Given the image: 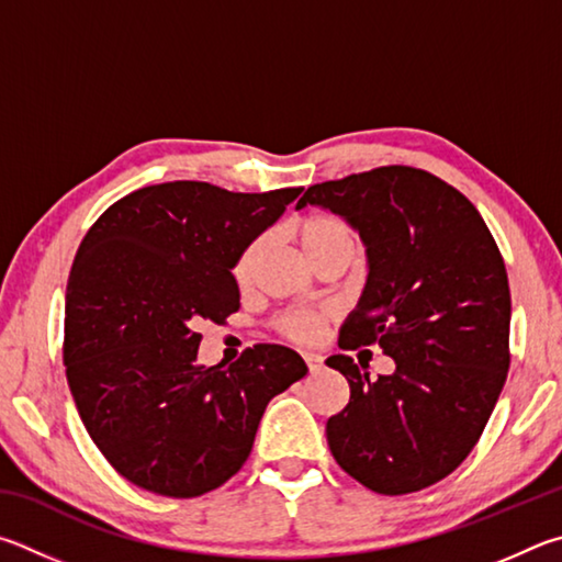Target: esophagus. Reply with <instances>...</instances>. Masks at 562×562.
<instances>
[{
  "instance_id": "34e87169",
  "label": "esophagus",
  "mask_w": 562,
  "mask_h": 562,
  "mask_svg": "<svg viewBox=\"0 0 562 562\" xmlns=\"http://www.w3.org/2000/svg\"><path fill=\"white\" fill-rule=\"evenodd\" d=\"M303 360H306V366L311 372H321L323 370V356H318V352H303Z\"/></svg>"
}]
</instances>
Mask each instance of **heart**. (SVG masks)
<instances>
[{"label":"heart","mask_w":562,"mask_h":562,"mask_svg":"<svg viewBox=\"0 0 562 562\" xmlns=\"http://www.w3.org/2000/svg\"><path fill=\"white\" fill-rule=\"evenodd\" d=\"M296 239H299L301 249L306 256L316 254L321 249H328V246H356L350 226L342 220H338V216H333V214H311V216H306V220L299 224ZM256 254H259V241L251 244L249 249L241 254L239 263H236V276L249 273ZM323 321H326V313L296 311V313H289V316H283L279 326L291 340L313 342L321 336Z\"/></svg>","instance_id":"1"}]
</instances>
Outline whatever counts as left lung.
Returning <instances> with one entry per match:
<instances>
[{
	"label": "left lung",
	"instance_id": "left-lung-1",
	"mask_svg": "<svg viewBox=\"0 0 562 562\" xmlns=\"http://www.w3.org/2000/svg\"><path fill=\"white\" fill-rule=\"evenodd\" d=\"M323 206L360 234L368 281L338 346L380 342L392 375L352 358L348 407L326 425L330 454L362 486L412 494L449 476L484 431L508 372L510 291L501 251L464 194L405 165L313 184L296 210Z\"/></svg>",
	"mask_w": 562,
	"mask_h": 562
}]
</instances>
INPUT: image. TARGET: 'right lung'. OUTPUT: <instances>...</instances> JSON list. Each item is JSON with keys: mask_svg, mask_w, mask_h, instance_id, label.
<instances>
[{"mask_svg": "<svg viewBox=\"0 0 562 562\" xmlns=\"http://www.w3.org/2000/svg\"><path fill=\"white\" fill-rule=\"evenodd\" d=\"M301 190L150 184L83 236L66 286V378L93 445L131 484L172 498L222 486L249 457L266 405L308 372L271 342L229 368L196 362V326L239 308L234 266Z\"/></svg>", "mask_w": 562, "mask_h": 562, "instance_id": "obj_1", "label": "right lung"}]
</instances>
